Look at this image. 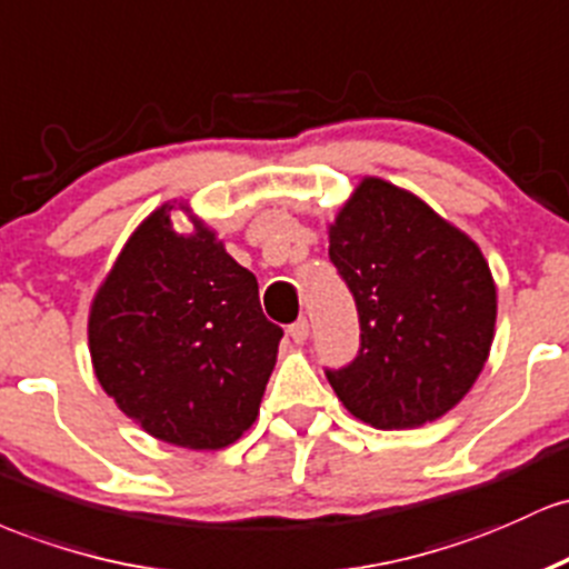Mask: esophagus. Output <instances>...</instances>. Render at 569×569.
Returning a JSON list of instances; mask_svg holds the SVG:
<instances>
[{"label": "esophagus", "mask_w": 569, "mask_h": 569, "mask_svg": "<svg viewBox=\"0 0 569 569\" xmlns=\"http://www.w3.org/2000/svg\"><path fill=\"white\" fill-rule=\"evenodd\" d=\"M287 333H290V338L296 343H303L306 338H309V319H298V322H292Z\"/></svg>", "instance_id": "34e87169"}]
</instances>
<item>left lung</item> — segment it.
<instances>
[{
    "label": "left lung",
    "mask_w": 569,
    "mask_h": 569,
    "mask_svg": "<svg viewBox=\"0 0 569 569\" xmlns=\"http://www.w3.org/2000/svg\"><path fill=\"white\" fill-rule=\"evenodd\" d=\"M328 254L360 317L357 357L325 370L338 400L376 430L451 411L495 338L497 290L476 241L408 190L366 177L330 226Z\"/></svg>",
    "instance_id": "8db88e82"
}]
</instances>
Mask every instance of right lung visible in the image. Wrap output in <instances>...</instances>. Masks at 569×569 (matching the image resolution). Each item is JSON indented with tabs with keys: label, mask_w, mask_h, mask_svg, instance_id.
Masks as SVG:
<instances>
[{
	"label": "right lung",
	"mask_w": 569,
	"mask_h": 569,
	"mask_svg": "<svg viewBox=\"0 0 569 569\" xmlns=\"http://www.w3.org/2000/svg\"><path fill=\"white\" fill-rule=\"evenodd\" d=\"M169 212L163 203L131 233L96 292L93 370L152 438L226 449L258 419L282 328L214 231L193 220V233H177Z\"/></svg>",
	"instance_id": "add662e5"
}]
</instances>
